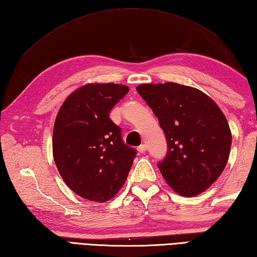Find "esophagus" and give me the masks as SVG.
I'll use <instances>...</instances> for the list:
<instances>
[{
    "instance_id": "obj_1",
    "label": "esophagus",
    "mask_w": 257,
    "mask_h": 257,
    "mask_svg": "<svg viewBox=\"0 0 257 257\" xmlns=\"http://www.w3.org/2000/svg\"><path fill=\"white\" fill-rule=\"evenodd\" d=\"M137 150H138L139 154H145L146 150H147V147H146V145H140L139 147L137 148Z\"/></svg>"
}]
</instances>
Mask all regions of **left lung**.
Instances as JSON below:
<instances>
[{"instance_id":"1","label":"left lung","mask_w":257,"mask_h":257,"mask_svg":"<svg viewBox=\"0 0 257 257\" xmlns=\"http://www.w3.org/2000/svg\"><path fill=\"white\" fill-rule=\"evenodd\" d=\"M164 130L168 152L158 168L176 193L193 197L209 188L229 157L232 133L225 114L200 90L174 82L138 85Z\"/></svg>"}]
</instances>
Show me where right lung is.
<instances>
[{
  "instance_id": "obj_1",
  "label": "right lung",
  "mask_w": 257,
  "mask_h": 257,
  "mask_svg": "<svg viewBox=\"0 0 257 257\" xmlns=\"http://www.w3.org/2000/svg\"><path fill=\"white\" fill-rule=\"evenodd\" d=\"M115 83H88L60 108L53 128L52 152L70 189L84 199L104 203L125 183L136 150L125 146L109 112L128 93Z\"/></svg>"
}]
</instances>
